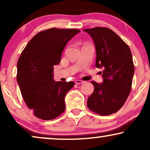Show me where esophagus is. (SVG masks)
Listing matches in <instances>:
<instances>
[{
	"mask_svg": "<svg viewBox=\"0 0 150 150\" xmlns=\"http://www.w3.org/2000/svg\"><path fill=\"white\" fill-rule=\"evenodd\" d=\"M75 83L76 84H82L83 83V81H81V80H76V81H75Z\"/></svg>",
	"mask_w": 150,
	"mask_h": 150,
	"instance_id": "1",
	"label": "esophagus"
}]
</instances>
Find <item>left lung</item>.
Returning <instances> with one entry per match:
<instances>
[{"mask_svg": "<svg viewBox=\"0 0 150 150\" xmlns=\"http://www.w3.org/2000/svg\"><path fill=\"white\" fill-rule=\"evenodd\" d=\"M83 30L91 35L95 44L96 67L103 69V82L91 81L94 91L88 98L87 106L100 115H111L122 107L130 93L134 72L132 53L128 45L110 28Z\"/></svg>", "mask_w": 150, "mask_h": 150, "instance_id": "left-lung-1", "label": "left lung"}]
</instances>
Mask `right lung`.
Instances as JSON below:
<instances>
[{
  "label": "right lung",
  "mask_w": 150,
  "mask_h": 150,
  "mask_svg": "<svg viewBox=\"0 0 150 150\" xmlns=\"http://www.w3.org/2000/svg\"><path fill=\"white\" fill-rule=\"evenodd\" d=\"M80 32L56 28L43 30L22 52L17 63V81L24 102L37 117L54 120L64 112L65 96L74 83L55 82L53 69L60 63L67 42Z\"/></svg>",
  "instance_id": "add662e5"
}]
</instances>
